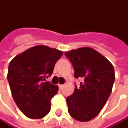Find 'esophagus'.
I'll return each mask as SVG.
<instances>
[{
    "label": "esophagus",
    "instance_id": "34e87169",
    "mask_svg": "<svg viewBox=\"0 0 128 128\" xmlns=\"http://www.w3.org/2000/svg\"><path fill=\"white\" fill-rule=\"evenodd\" d=\"M58 88H59L60 90H62L63 88H64V85H58Z\"/></svg>",
    "mask_w": 128,
    "mask_h": 128
}]
</instances>
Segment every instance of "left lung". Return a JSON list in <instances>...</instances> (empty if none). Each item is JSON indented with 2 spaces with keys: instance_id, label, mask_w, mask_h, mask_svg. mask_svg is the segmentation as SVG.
Masks as SVG:
<instances>
[{
  "instance_id": "obj_1",
  "label": "left lung",
  "mask_w": 128,
  "mask_h": 128,
  "mask_svg": "<svg viewBox=\"0 0 128 128\" xmlns=\"http://www.w3.org/2000/svg\"><path fill=\"white\" fill-rule=\"evenodd\" d=\"M74 67V78H82L66 98L68 112L80 122H88L98 114L112 93L115 80L113 65L94 49L84 47L66 52Z\"/></svg>"
}]
</instances>
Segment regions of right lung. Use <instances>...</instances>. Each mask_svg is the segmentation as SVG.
Listing matches in <instances>:
<instances>
[{"label": "right lung", "mask_w": 128, "mask_h": 128, "mask_svg": "<svg viewBox=\"0 0 128 128\" xmlns=\"http://www.w3.org/2000/svg\"><path fill=\"white\" fill-rule=\"evenodd\" d=\"M63 53L37 46L15 56L8 65V81L14 100L27 117L40 119L50 110V100L58 87L45 82Z\"/></svg>", "instance_id": "1"}]
</instances>
